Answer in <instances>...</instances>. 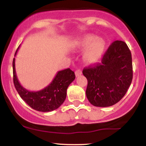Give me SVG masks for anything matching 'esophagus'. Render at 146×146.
<instances>
[{
	"label": "esophagus",
	"mask_w": 146,
	"mask_h": 146,
	"mask_svg": "<svg viewBox=\"0 0 146 146\" xmlns=\"http://www.w3.org/2000/svg\"><path fill=\"white\" fill-rule=\"evenodd\" d=\"M82 72L81 70H77V71L75 72V76H76V77H78V76H79V75H82Z\"/></svg>",
	"instance_id": "obj_1"
}]
</instances>
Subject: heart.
I'll list each match as a JSON object with an SVG mask.
<instances>
[{"label": "heart", "mask_w": 146, "mask_h": 146, "mask_svg": "<svg viewBox=\"0 0 146 146\" xmlns=\"http://www.w3.org/2000/svg\"><path fill=\"white\" fill-rule=\"evenodd\" d=\"M106 45V42L102 38H96L93 35H86L72 42L71 46L73 49L87 47L83 53V60L87 64H93L101 59Z\"/></svg>", "instance_id": "obj_1"}]
</instances>
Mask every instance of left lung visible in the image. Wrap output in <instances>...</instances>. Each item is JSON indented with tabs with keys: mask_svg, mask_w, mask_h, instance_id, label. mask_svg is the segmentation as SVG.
Segmentation results:
<instances>
[{
	"mask_svg": "<svg viewBox=\"0 0 146 146\" xmlns=\"http://www.w3.org/2000/svg\"><path fill=\"white\" fill-rule=\"evenodd\" d=\"M83 75L88 80L87 99L98 107L111 106L123 98L132 80V56L124 42L112 43L94 67L85 68Z\"/></svg>",
	"mask_w": 146,
	"mask_h": 146,
	"instance_id": "1",
	"label": "left lung"
}]
</instances>
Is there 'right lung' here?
I'll use <instances>...</instances> for the list:
<instances>
[{
	"instance_id": "obj_1",
	"label": "right lung",
	"mask_w": 146,
	"mask_h": 146,
	"mask_svg": "<svg viewBox=\"0 0 146 146\" xmlns=\"http://www.w3.org/2000/svg\"><path fill=\"white\" fill-rule=\"evenodd\" d=\"M20 46L15 53V56ZM13 75L15 88L21 98L33 109L40 112H50L57 109L63 104L66 97V90L75 80L74 72L70 68L57 73L53 81L44 88L38 91H30L25 88L18 81L13 60Z\"/></svg>"
}]
</instances>
